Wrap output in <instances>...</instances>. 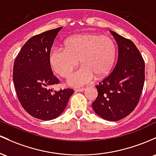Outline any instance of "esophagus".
Returning <instances> with one entry per match:
<instances>
[{"instance_id":"esophagus-1","label":"esophagus","mask_w":156,"mask_h":156,"mask_svg":"<svg viewBox=\"0 0 156 156\" xmlns=\"http://www.w3.org/2000/svg\"><path fill=\"white\" fill-rule=\"evenodd\" d=\"M85 90V89L84 88V87H82V88H75L74 89L75 92H83Z\"/></svg>"}]
</instances>
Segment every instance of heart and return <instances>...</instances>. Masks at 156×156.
Wrapping results in <instances>:
<instances>
[{"label":"heart","instance_id":"1","mask_svg":"<svg viewBox=\"0 0 156 156\" xmlns=\"http://www.w3.org/2000/svg\"><path fill=\"white\" fill-rule=\"evenodd\" d=\"M64 45V48L54 47L50 50L48 61L57 75L68 78L80 60L83 66L69 80L73 86L90 83L95 76L105 77L114 66L117 48L110 37L85 33L68 38Z\"/></svg>","mask_w":156,"mask_h":156}]
</instances>
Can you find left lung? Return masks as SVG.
I'll return each instance as SVG.
<instances>
[{"mask_svg": "<svg viewBox=\"0 0 156 156\" xmlns=\"http://www.w3.org/2000/svg\"><path fill=\"white\" fill-rule=\"evenodd\" d=\"M118 45V59L112 72L96 85L98 96L92 103L95 113L108 121H119L133 111L144 83L142 56L130 40L110 31Z\"/></svg>", "mask_w": 156, "mask_h": 156, "instance_id": "left-lung-1", "label": "left lung"}]
</instances>
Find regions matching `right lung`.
I'll return each instance as SVG.
<instances>
[{"mask_svg":"<svg viewBox=\"0 0 156 156\" xmlns=\"http://www.w3.org/2000/svg\"><path fill=\"white\" fill-rule=\"evenodd\" d=\"M62 28L31 37L22 47L14 62L13 81L17 98L29 114L41 120L58 117L73 94V89L55 91L51 88L59 80L52 72L48 55Z\"/></svg>","mask_w":156,"mask_h":156,"instance_id":"obj_1","label":"right lung"}]
</instances>
